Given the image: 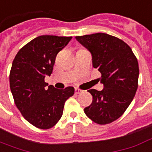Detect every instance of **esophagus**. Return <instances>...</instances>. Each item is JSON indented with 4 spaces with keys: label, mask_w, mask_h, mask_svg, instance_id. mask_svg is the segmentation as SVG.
<instances>
[{
    "label": "esophagus",
    "mask_w": 152,
    "mask_h": 152,
    "mask_svg": "<svg viewBox=\"0 0 152 152\" xmlns=\"http://www.w3.org/2000/svg\"><path fill=\"white\" fill-rule=\"evenodd\" d=\"M75 93H76V94H79V93H82V90L81 89H80V88H75Z\"/></svg>",
    "instance_id": "34e87169"
}]
</instances>
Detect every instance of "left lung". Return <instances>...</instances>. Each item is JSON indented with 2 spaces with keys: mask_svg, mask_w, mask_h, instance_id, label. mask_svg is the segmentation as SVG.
I'll return each mask as SVG.
<instances>
[{
  "mask_svg": "<svg viewBox=\"0 0 152 152\" xmlns=\"http://www.w3.org/2000/svg\"><path fill=\"white\" fill-rule=\"evenodd\" d=\"M76 39L90 51L93 66L102 74V91L90 89L92 104L85 113L97 124L111 123L122 116L138 88L139 64L131 48L114 36L96 33L76 36Z\"/></svg>",
  "mask_w": 152,
  "mask_h": 152,
  "instance_id": "8db88e82",
  "label": "left lung"
}]
</instances>
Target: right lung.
<instances>
[{"instance_id": "obj_1", "label": "right lung", "mask_w": 152, "mask_h": 152, "mask_svg": "<svg viewBox=\"0 0 152 152\" xmlns=\"http://www.w3.org/2000/svg\"><path fill=\"white\" fill-rule=\"evenodd\" d=\"M72 37L41 35L21 48L13 59L10 85L15 104L30 124L50 129L63 114L64 103L74 94L73 87L58 89L44 80L50 76L57 54Z\"/></svg>"}]
</instances>
